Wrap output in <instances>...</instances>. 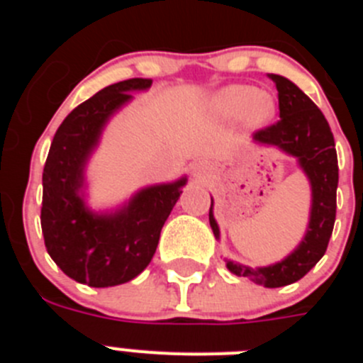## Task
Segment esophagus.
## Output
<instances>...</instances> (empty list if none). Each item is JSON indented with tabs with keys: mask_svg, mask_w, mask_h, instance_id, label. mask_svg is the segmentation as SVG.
Masks as SVG:
<instances>
[{
	"mask_svg": "<svg viewBox=\"0 0 363 363\" xmlns=\"http://www.w3.org/2000/svg\"><path fill=\"white\" fill-rule=\"evenodd\" d=\"M196 179H198V182H203V179H205V169H203V167H198V169H196Z\"/></svg>",
	"mask_w": 363,
	"mask_h": 363,
	"instance_id": "obj_1",
	"label": "esophagus"
}]
</instances>
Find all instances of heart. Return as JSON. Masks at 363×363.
Segmentation results:
<instances>
[{"label": "heart", "instance_id": "b5f03b06", "mask_svg": "<svg viewBox=\"0 0 363 363\" xmlns=\"http://www.w3.org/2000/svg\"><path fill=\"white\" fill-rule=\"evenodd\" d=\"M216 107L229 116L242 114L251 127L265 125L277 114V99L267 91H255L247 85H229L216 96Z\"/></svg>", "mask_w": 363, "mask_h": 363}]
</instances>
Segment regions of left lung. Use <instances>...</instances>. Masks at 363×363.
<instances>
[{
  "label": "left lung",
  "instance_id": "left-lung-1",
  "mask_svg": "<svg viewBox=\"0 0 363 363\" xmlns=\"http://www.w3.org/2000/svg\"><path fill=\"white\" fill-rule=\"evenodd\" d=\"M278 91L280 120L255 134V143L277 147L287 156L296 158L298 167L311 185V213L307 230L291 255L267 267H249L225 259L227 269L236 277H245L264 287H284L303 278L325 255L336 218V187H338V158L335 138L313 99L301 92L291 79L269 74ZM211 198L209 223L214 238L220 240V227L214 220Z\"/></svg>",
  "mask_w": 363,
  "mask_h": 363
}]
</instances>
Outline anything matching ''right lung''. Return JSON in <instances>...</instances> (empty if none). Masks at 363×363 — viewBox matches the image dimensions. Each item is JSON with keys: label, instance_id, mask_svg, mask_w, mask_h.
I'll return each instance as SVG.
<instances>
[{"label": "right lung", "instance_id": "right-lung-1", "mask_svg": "<svg viewBox=\"0 0 363 363\" xmlns=\"http://www.w3.org/2000/svg\"><path fill=\"white\" fill-rule=\"evenodd\" d=\"M152 79L114 83L83 101L54 134L43 167L41 230L45 247L67 277L91 287L127 284L150 264L160 233L187 176L136 191L111 211L86 205L85 171L111 118L147 91Z\"/></svg>", "mask_w": 363, "mask_h": 363}]
</instances>
